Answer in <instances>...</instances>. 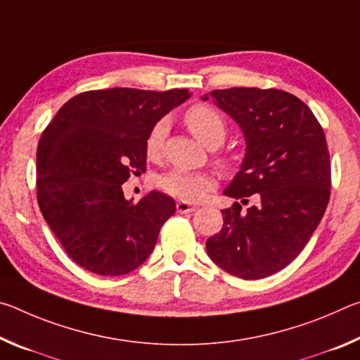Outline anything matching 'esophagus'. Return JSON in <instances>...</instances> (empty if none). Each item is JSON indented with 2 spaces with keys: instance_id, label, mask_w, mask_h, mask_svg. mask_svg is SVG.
<instances>
[{
  "instance_id": "1",
  "label": "esophagus",
  "mask_w": 360,
  "mask_h": 360,
  "mask_svg": "<svg viewBox=\"0 0 360 360\" xmlns=\"http://www.w3.org/2000/svg\"><path fill=\"white\" fill-rule=\"evenodd\" d=\"M197 208H198V206L191 205L188 202H184V200H181V202L176 203V210H178V212H192Z\"/></svg>"
}]
</instances>
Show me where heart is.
<instances>
[{
	"mask_svg": "<svg viewBox=\"0 0 360 360\" xmlns=\"http://www.w3.org/2000/svg\"><path fill=\"white\" fill-rule=\"evenodd\" d=\"M184 124L192 135L210 149L219 148L225 141L229 131L224 115L208 105H193L188 108L184 114ZM167 130V120H158L150 127L144 143L146 154L149 158H157L162 154ZM216 162L221 168H229L230 165L229 157L221 154L216 155ZM158 186L173 197L187 200V202H197L214 187V179L208 173L172 169L158 178Z\"/></svg>",
	"mask_w": 360,
	"mask_h": 360,
	"instance_id": "1",
	"label": "heart"
}]
</instances>
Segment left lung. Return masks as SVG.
Returning <instances> with one entry per match:
<instances>
[{"instance_id":"obj_1","label":"left lung","mask_w":360,"mask_h":360,"mask_svg":"<svg viewBox=\"0 0 360 360\" xmlns=\"http://www.w3.org/2000/svg\"><path fill=\"white\" fill-rule=\"evenodd\" d=\"M241 127L246 155L224 193V225L206 241L211 260L243 279L266 278L294 260L318 227L330 198V155L318 119L295 95L278 89L212 90ZM252 199L246 212L241 204Z\"/></svg>"}]
</instances>
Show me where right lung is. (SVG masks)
<instances>
[{
	"mask_svg": "<svg viewBox=\"0 0 360 360\" xmlns=\"http://www.w3.org/2000/svg\"><path fill=\"white\" fill-rule=\"evenodd\" d=\"M167 92L115 87L89 90L60 108L36 154V197L66 254L101 276L127 275L144 264L174 200L150 191L131 203L122 184L146 172L150 127L186 101Z\"/></svg>",
	"mask_w": 360,
	"mask_h": 360,
	"instance_id": "obj_1",
	"label": "right lung"
}]
</instances>
